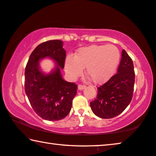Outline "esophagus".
<instances>
[{
	"label": "esophagus",
	"instance_id": "34e87169",
	"mask_svg": "<svg viewBox=\"0 0 156 156\" xmlns=\"http://www.w3.org/2000/svg\"><path fill=\"white\" fill-rule=\"evenodd\" d=\"M78 88L79 90H83L85 89V85H79L78 86Z\"/></svg>",
	"mask_w": 156,
	"mask_h": 156
}]
</instances>
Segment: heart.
I'll use <instances>...</instances> for the list:
<instances>
[{"label":"heart","instance_id":"b5f03b06","mask_svg":"<svg viewBox=\"0 0 156 156\" xmlns=\"http://www.w3.org/2000/svg\"><path fill=\"white\" fill-rule=\"evenodd\" d=\"M120 54L113 45H92L79 48L74 57H67L64 67L72 79L85 73L95 84L106 83L113 75L120 62Z\"/></svg>","mask_w":156,"mask_h":156}]
</instances>
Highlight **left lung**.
<instances>
[{"instance_id": "1", "label": "left lung", "mask_w": 156, "mask_h": 156, "mask_svg": "<svg viewBox=\"0 0 156 156\" xmlns=\"http://www.w3.org/2000/svg\"><path fill=\"white\" fill-rule=\"evenodd\" d=\"M121 55L118 73L97 88V98L90 102L92 112L101 118L120 114L132 100L135 78L133 62L125 50Z\"/></svg>"}]
</instances>
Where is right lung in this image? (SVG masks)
<instances>
[{"instance_id": "add662e5", "label": "right lung", "mask_w": 156, "mask_h": 156, "mask_svg": "<svg viewBox=\"0 0 156 156\" xmlns=\"http://www.w3.org/2000/svg\"><path fill=\"white\" fill-rule=\"evenodd\" d=\"M60 40L48 41L38 45L30 55L25 69V92L32 108L44 120H59L70 112L78 86L62 78L66 51ZM55 63L49 73L41 71V60Z\"/></svg>"}]
</instances>
